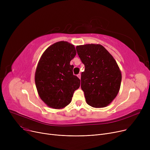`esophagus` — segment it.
<instances>
[{
	"instance_id": "obj_1",
	"label": "esophagus",
	"mask_w": 150,
	"mask_h": 150,
	"mask_svg": "<svg viewBox=\"0 0 150 150\" xmlns=\"http://www.w3.org/2000/svg\"><path fill=\"white\" fill-rule=\"evenodd\" d=\"M77 76H78V78H79V79H80V78H81V74H78V75H77Z\"/></svg>"
}]
</instances>
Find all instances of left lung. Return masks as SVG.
<instances>
[{"label": "left lung", "instance_id": "obj_1", "mask_svg": "<svg viewBox=\"0 0 150 150\" xmlns=\"http://www.w3.org/2000/svg\"><path fill=\"white\" fill-rule=\"evenodd\" d=\"M77 53L84 64L81 88L86 101L93 108H104L117 96L122 73L114 57L100 44L77 45Z\"/></svg>", "mask_w": 150, "mask_h": 150}]
</instances>
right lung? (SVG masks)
Here are the masks:
<instances>
[{"label":"right lung","mask_w":150,"mask_h":150,"mask_svg":"<svg viewBox=\"0 0 150 150\" xmlns=\"http://www.w3.org/2000/svg\"><path fill=\"white\" fill-rule=\"evenodd\" d=\"M76 54L74 45L67 41L55 42L42 53L36 69L35 81L38 95L45 104L62 109L71 102L80 80L73 74L70 62Z\"/></svg>","instance_id":"add662e5"}]
</instances>
